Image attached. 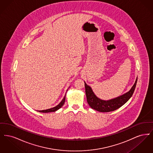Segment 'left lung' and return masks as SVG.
Segmentation results:
<instances>
[{
    "mask_svg": "<svg viewBox=\"0 0 153 153\" xmlns=\"http://www.w3.org/2000/svg\"><path fill=\"white\" fill-rule=\"evenodd\" d=\"M137 80L138 77L137 78L134 85L128 92L117 98L107 101L102 100L96 97L93 92L91 88L88 86L84 82L88 103L92 109L102 112H108L118 109L131 98L136 87Z\"/></svg>",
    "mask_w": 153,
    "mask_h": 153,
    "instance_id": "obj_1",
    "label": "left lung"
}]
</instances>
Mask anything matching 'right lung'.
Wrapping results in <instances>:
<instances>
[{
	"label": "right lung",
	"instance_id": "obj_1",
	"mask_svg": "<svg viewBox=\"0 0 153 153\" xmlns=\"http://www.w3.org/2000/svg\"><path fill=\"white\" fill-rule=\"evenodd\" d=\"M65 96L64 97L62 100L57 106H56V107H54L53 108H50V109H46V110H41V111H39V112H44V113H48V112H55L57 110L59 109L61 107H62V105L65 103Z\"/></svg>",
	"mask_w": 153,
	"mask_h": 153
}]
</instances>
